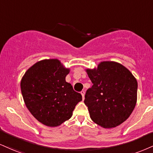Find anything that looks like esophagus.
Masks as SVG:
<instances>
[{"label":"esophagus","instance_id":"esophagus-1","mask_svg":"<svg viewBox=\"0 0 153 153\" xmlns=\"http://www.w3.org/2000/svg\"><path fill=\"white\" fill-rule=\"evenodd\" d=\"M81 95H82V100H84V98H85V91H81Z\"/></svg>","mask_w":153,"mask_h":153}]
</instances>
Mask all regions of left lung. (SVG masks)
<instances>
[{
  "label": "left lung",
  "mask_w": 153,
  "mask_h": 153,
  "mask_svg": "<svg viewBox=\"0 0 153 153\" xmlns=\"http://www.w3.org/2000/svg\"><path fill=\"white\" fill-rule=\"evenodd\" d=\"M93 85L84 102L93 122L115 128L129 117L137 102V82L130 71L116 62H101L97 69L86 70Z\"/></svg>",
  "instance_id": "8db88e82"
}]
</instances>
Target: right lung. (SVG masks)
<instances>
[{"mask_svg": "<svg viewBox=\"0 0 153 153\" xmlns=\"http://www.w3.org/2000/svg\"><path fill=\"white\" fill-rule=\"evenodd\" d=\"M70 70L58 59L36 62L25 72L21 89L27 108L40 123L56 127L71 118L82 95L65 81Z\"/></svg>", "mask_w": 153, "mask_h": 153, "instance_id": "add662e5", "label": "right lung"}]
</instances>
